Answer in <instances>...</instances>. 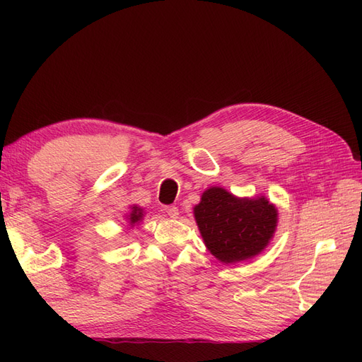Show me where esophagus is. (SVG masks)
<instances>
[{
    "mask_svg": "<svg viewBox=\"0 0 362 362\" xmlns=\"http://www.w3.org/2000/svg\"><path fill=\"white\" fill-rule=\"evenodd\" d=\"M164 211H166V214L169 216V217H172V218H177L178 217V214H180V211H178V208L175 206V205H169V206H164Z\"/></svg>",
    "mask_w": 362,
    "mask_h": 362,
    "instance_id": "1",
    "label": "esophagus"
}]
</instances>
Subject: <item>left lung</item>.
<instances>
[{"label":"left lung","mask_w":362,"mask_h":362,"mask_svg":"<svg viewBox=\"0 0 362 362\" xmlns=\"http://www.w3.org/2000/svg\"><path fill=\"white\" fill-rule=\"evenodd\" d=\"M208 250L225 264L249 259L264 249L276 229L278 211L266 198L240 199L211 187L194 206Z\"/></svg>","instance_id":"obj_1"}]
</instances>
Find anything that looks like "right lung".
Segmentation results:
<instances>
[{
    "instance_id": "right-lung-1",
    "label": "right lung",
    "mask_w": 362,
    "mask_h": 362,
    "mask_svg": "<svg viewBox=\"0 0 362 362\" xmlns=\"http://www.w3.org/2000/svg\"><path fill=\"white\" fill-rule=\"evenodd\" d=\"M141 216H144V214H141L140 208H139V206H133V211H131V216H129V223H131V225L137 223V222L140 221V218H141Z\"/></svg>"
}]
</instances>
